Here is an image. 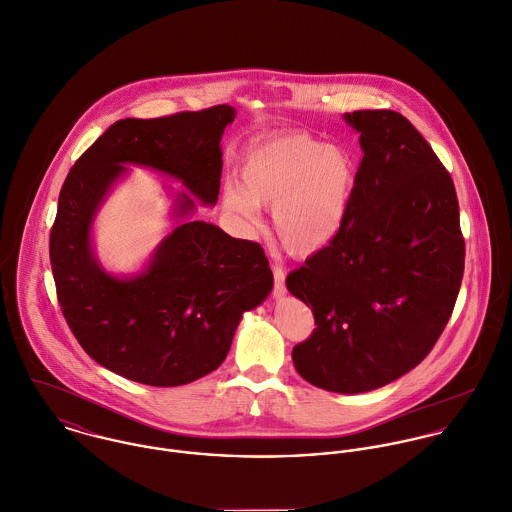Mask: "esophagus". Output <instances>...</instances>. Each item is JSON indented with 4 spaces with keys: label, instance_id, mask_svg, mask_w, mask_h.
Segmentation results:
<instances>
[{
    "label": "esophagus",
    "instance_id": "esophagus-1",
    "mask_svg": "<svg viewBox=\"0 0 512 512\" xmlns=\"http://www.w3.org/2000/svg\"><path fill=\"white\" fill-rule=\"evenodd\" d=\"M273 275H275L273 297H275V299H283L285 293H287V289H285V271H283L279 265H275V267H273Z\"/></svg>",
    "mask_w": 512,
    "mask_h": 512
}]
</instances>
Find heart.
Listing matches in <instances>:
<instances>
[{"label":"heart","mask_w":512,"mask_h":512,"mask_svg":"<svg viewBox=\"0 0 512 512\" xmlns=\"http://www.w3.org/2000/svg\"><path fill=\"white\" fill-rule=\"evenodd\" d=\"M360 176L356 154L308 132H287L249 148L241 183L229 182L223 205L247 227L261 223V207H273V227L295 257L324 251L342 231Z\"/></svg>","instance_id":"heart-1"}]
</instances>
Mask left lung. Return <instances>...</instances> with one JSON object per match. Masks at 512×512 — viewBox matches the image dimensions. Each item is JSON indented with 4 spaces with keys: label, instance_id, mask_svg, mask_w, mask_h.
Returning a JSON list of instances; mask_svg holds the SVG:
<instances>
[{
    "label": "left lung",
    "instance_id": "obj_1",
    "mask_svg": "<svg viewBox=\"0 0 512 512\" xmlns=\"http://www.w3.org/2000/svg\"><path fill=\"white\" fill-rule=\"evenodd\" d=\"M364 152L340 235L289 273L314 314L293 348L308 384L336 394L378 390L435 346L459 295L465 241L453 180L394 110L344 112Z\"/></svg>",
    "mask_w": 512,
    "mask_h": 512
}]
</instances>
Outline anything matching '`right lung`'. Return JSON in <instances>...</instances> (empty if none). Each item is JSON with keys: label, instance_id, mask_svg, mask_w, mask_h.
I'll use <instances>...</instances> for the list:
<instances>
[{"label": "right lung", "instance_id": "add662e5", "mask_svg": "<svg viewBox=\"0 0 512 512\" xmlns=\"http://www.w3.org/2000/svg\"><path fill=\"white\" fill-rule=\"evenodd\" d=\"M235 108L114 122L71 168L49 237L63 316L83 350L106 370L138 384L172 388L213 372L225 360L243 312L273 289L259 243L213 223L188 219L215 205L221 136ZM128 165L162 171L191 192L175 195V231L136 276H112L92 249V223ZM195 197L192 199L191 196Z\"/></svg>", "mask_w": 512, "mask_h": 512}]
</instances>
